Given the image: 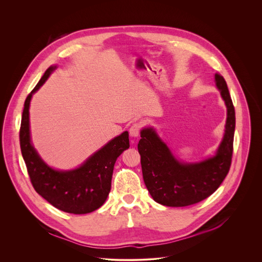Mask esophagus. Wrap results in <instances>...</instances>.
Returning <instances> with one entry per match:
<instances>
[{
	"label": "esophagus",
	"mask_w": 262,
	"mask_h": 262,
	"mask_svg": "<svg viewBox=\"0 0 262 262\" xmlns=\"http://www.w3.org/2000/svg\"><path fill=\"white\" fill-rule=\"evenodd\" d=\"M142 129V123L141 122H135L130 128H129V135L130 137H135L137 138L140 135V132Z\"/></svg>",
	"instance_id": "esophagus-1"
}]
</instances>
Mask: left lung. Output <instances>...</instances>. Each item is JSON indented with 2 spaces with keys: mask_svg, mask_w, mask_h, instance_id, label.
I'll return each mask as SVG.
<instances>
[{
  "mask_svg": "<svg viewBox=\"0 0 262 262\" xmlns=\"http://www.w3.org/2000/svg\"><path fill=\"white\" fill-rule=\"evenodd\" d=\"M215 86L227 107L225 134L213 157L197 163L178 161L154 127L141 130L138 150L143 179L154 200L162 205L182 207L209 197L229 172L235 129V111L227 84L219 73Z\"/></svg>",
  "mask_w": 262,
  "mask_h": 262,
  "instance_id": "1",
  "label": "left lung"
}]
</instances>
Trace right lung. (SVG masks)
I'll return each instance as SVG.
<instances>
[{
    "instance_id": "add662e5",
    "label": "right lung",
    "mask_w": 262,
    "mask_h": 262,
    "mask_svg": "<svg viewBox=\"0 0 262 262\" xmlns=\"http://www.w3.org/2000/svg\"><path fill=\"white\" fill-rule=\"evenodd\" d=\"M56 68V65L50 66L26 98L19 129L20 150L37 193L62 211L89 213L99 208L108 196L116 160L129 147L128 132L112 139L77 169L56 170L46 164L31 142L29 108L33 94Z\"/></svg>"
}]
</instances>
